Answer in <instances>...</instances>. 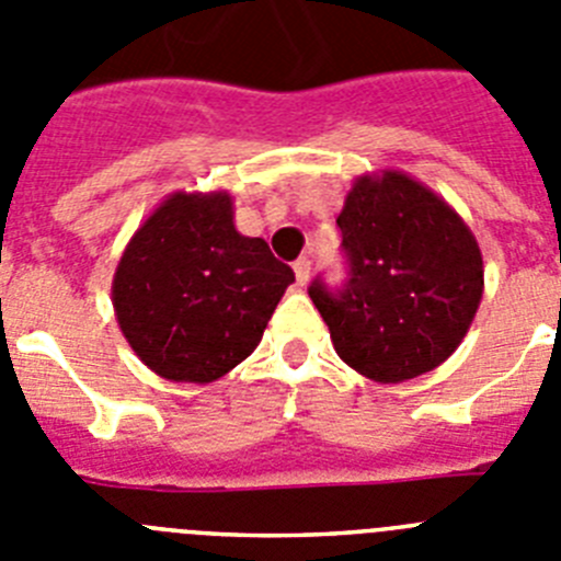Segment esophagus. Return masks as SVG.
<instances>
[{
	"instance_id": "obj_1",
	"label": "esophagus",
	"mask_w": 561,
	"mask_h": 561,
	"mask_svg": "<svg viewBox=\"0 0 561 561\" xmlns=\"http://www.w3.org/2000/svg\"><path fill=\"white\" fill-rule=\"evenodd\" d=\"M295 275H297V284H300V286L309 284V275H311V261H309V257H297V261H295Z\"/></svg>"
}]
</instances>
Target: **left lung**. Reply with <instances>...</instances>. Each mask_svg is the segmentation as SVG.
I'll return each mask as SVG.
<instances>
[{"label":"left lung","mask_w":561,"mask_h":561,"mask_svg":"<svg viewBox=\"0 0 561 561\" xmlns=\"http://www.w3.org/2000/svg\"><path fill=\"white\" fill-rule=\"evenodd\" d=\"M336 225L348 284L334 295L314 280L309 297L340 359L381 385L447 362L483 297L478 238L455 207L388 168L351 185Z\"/></svg>","instance_id":"1"}]
</instances>
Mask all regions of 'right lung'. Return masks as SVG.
<instances>
[{
    "label": "right lung",
    "mask_w": 561,
    "mask_h": 561,
    "mask_svg": "<svg viewBox=\"0 0 561 561\" xmlns=\"http://www.w3.org/2000/svg\"><path fill=\"white\" fill-rule=\"evenodd\" d=\"M295 272L264 238L236 230L230 193L176 191L123 250L112 306L142 365L207 385L257 348Z\"/></svg>",
    "instance_id": "add662e5"
}]
</instances>
